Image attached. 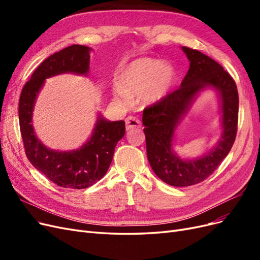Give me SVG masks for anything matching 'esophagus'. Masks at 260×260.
Masks as SVG:
<instances>
[{
	"mask_svg": "<svg viewBox=\"0 0 260 260\" xmlns=\"http://www.w3.org/2000/svg\"><path fill=\"white\" fill-rule=\"evenodd\" d=\"M125 127H127V130L140 128L141 127V121L135 116H129V117L125 118Z\"/></svg>",
	"mask_w": 260,
	"mask_h": 260,
	"instance_id": "obj_1",
	"label": "esophagus"
}]
</instances>
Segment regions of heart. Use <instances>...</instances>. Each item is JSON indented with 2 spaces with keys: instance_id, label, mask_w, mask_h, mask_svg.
<instances>
[{
  "instance_id": "obj_1",
  "label": "heart",
  "mask_w": 260,
  "mask_h": 260,
  "mask_svg": "<svg viewBox=\"0 0 260 260\" xmlns=\"http://www.w3.org/2000/svg\"><path fill=\"white\" fill-rule=\"evenodd\" d=\"M176 79V70L161 60L143 57L133 60L118 78L116 93L123 101L139 95L146 104L156 103L169 93Z\"/></svg>"
}]
</instances>
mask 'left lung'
I'll list each match as a JSON object with an SVG mask.
<instances>
[{
	"label": "left lung",
	"instance_id": "8db88e82",
	"mask_svg": "<svg viewBox=\"0 0 260 260\" xmlns=\"http://www.w3.org/2000/svg\"><path fill=\"white\" fill-rule=\"evenodd\" d=\"M190 68L181 85L162 100L143 111L147 158L156 176L172 186L198 184L212 175L229 154L237 138L239 93L230 74L216 60L198 50L182 46ZM205 86H214L223 102L222 140L207 155L194 161H182L172 152L173 132L192 98Z\"/></svg>",
	"mask_w": 260,
	"mask_h": 260
}]
</instances>
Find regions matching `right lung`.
<instances>
[{
    "label": "right lung",
    "mask_w": 260,
    "mask_h": 260,
    "mask_svg": "<svg viewBox=\"0 0 260 260\" xmlns=\"http://www.w3.org/2000/svg\"><path fill=\"white\" fill-rule=\"evenodd\" d=\"M89 52L88 46L74 44L44 59L23 85L18 105L19 128L29 161L55 184L77 190L89 187L105 176L118 141L125 133L124 121H107L100 117L92 137L83 146L72 152H58L37 139L31 117L37 94L46 78L62 73L85 75L90 64Z\"/></svg>",
    "instance_id": "add662e5"
}]
</instances>
